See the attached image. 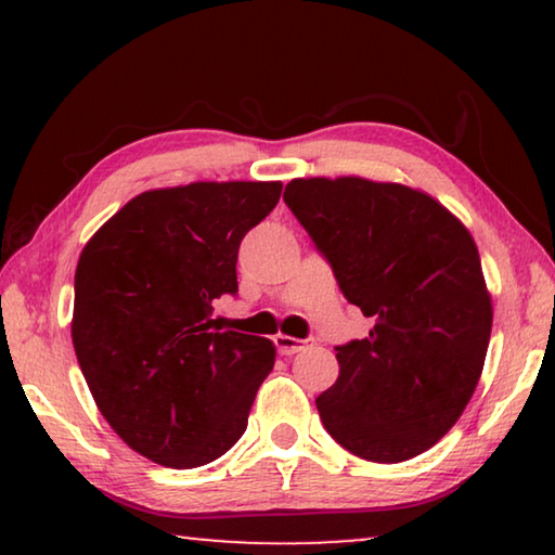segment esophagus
Masks as SVG:
<instances>
[{"label":"esophagus","instance_id":"34e87169","mask_svg":"<svg viewBox=\"0 0 555 555\" xmlns=\"http://www.w3.org/2000/svg\"><path fill=\"white\" fill-rule=\"evenodd\" d=\"M274 343H276V350H279L281 354H296V352L304 350V347H306L308 343H311V340H298V337H291V335L279 333V335L274 337Z\"/></svg>","mask_w":555,"mask_h":555}]
</instances>
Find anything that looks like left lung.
Returning <instances> with one entry per match:
<instances>
[{
    "label": "left lung",
    "mask_w": 555,
    "mask_h": 555,
    "mask_svg": "<svg viewBox=\"0 0 555 555\" xmlns=\"http://www.w3.org/2000/svg\"><path fill=\"white\" fill-rule=\"evenodd\" d=\"M284 201L374 321L335 347L340 377L315 399L325 430L372 463L426 453L463 416L490 345L473 234L418 188L360 176L294 178Z\"/></svg>",
    "instance_id": "1"
}]
</instances>
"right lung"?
Here are the masks:
<instances>
[{"label": "right lung", "mask_w": 555, "mask_h": 555, "mask_svg": "<svg viewBox=\"0 0 555 555\" xmlns=\"http://www.w3.org/2000/svg\"><path fill=\"white\" fill-rule=\"evenodd\" d=\"M281 181H195L139 193L92 234L75 269L70 335L112 430L154 463L208 465L237 443L276 347L218 333L240 242Z\"/></svg>", "instance_id": "obj_1"}]
</instances>
